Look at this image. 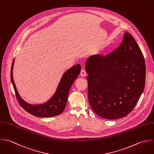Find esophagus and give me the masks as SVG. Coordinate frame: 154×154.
Returning a JSON list of instances; mask_svg holds the SVG:
<instances>
[{
  "instance_id": "34e87169",
  "label": "esophagus",
  "mask_w": 154,
  "mask_h": 154,
  "mask_svg": "<svg viewBox=\"0 0 154 154\" xmlns=\"http://www.w3.org/2000/svg\"><path fill=\"white\" fill-rule=\"evenodd\" d=\"M86 72L85 69H82L81 70V72H80V75L82 77H85V76H86Z\"/></svg>"
}]
</instances>
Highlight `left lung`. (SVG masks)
<instances>
[{
    "label": "left lung",
    "mask_w": 154,
    "mask_h": 154,
    "mask_svg": "<svg viewBox=\"0 0 154 154\" xmlns=\"http://www.w3.org/2000/svg\"><path fill=\"white\" fill-rule=\"evenodd\" d=\"M88 99L93 111L114 120L127 116L134 108L145 85L143 54L129 32L110 54L94 55L86 62Z\"/></svg>",
    "instance_id": "left-lung-1"
}]
</instances>
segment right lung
<instances>
[{
    "label": "right lung",
    "instance_id": "1",
    "mask_svg": "<svg viewBox=\"0 0 154 154\" xmlns=\"http://www.w3.org/2000/svg\"><path fill=\"white\" fill-rule=\"evenodd\" d=\"M14 61L15 60L11 66V79L16 97L22 108L31 115L38 117H52L60 115L65 108L69 89L80 72L81 65L77 64L65 72L56 92L49 100L42 104L32 105L24 100L17 91L13 79Z\"/></svg>",
    "mask_w": 154,
    "mask_h": 154
}]
</instances>
